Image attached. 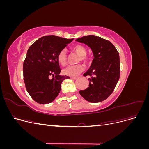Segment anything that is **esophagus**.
<instances>
[{
  "mask_svg": "<svg viewBox=\"0 0 149 149\" xmlns=\"http://www.w3.org/2000/svg\"><path fill=\"white\" fill-rule=\"evenodd\" d=\"M70 78H71V79H73V80H76V79L78 78V77H71Z\"/></svg>",
  "mask_w": 149,
  "mask_h": 149,
  "instance_id": "obj_1",
  "label": "esophagus"
}]
</instances>
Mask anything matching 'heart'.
Segmentation results:
<instances>
[{
    "instance_id": "b5f03b06",
    "label": "heart",
    "mask_w": 149,
    "mask_h": 149,
    "mask_svg": "<svg viewBox=\"0 0 149 149\" xmlns=\"http://www.w3.org/2000/svg\"><path fill=\"white\" fill-rule=\"evenodd\" d=\"M72 51L79 56V60H81L85 63L89 61V57L86 56L87 49L81 45H75L71 48ZM57 60L59 64L64 66L67 62V54L65 49L61 50L57 56ZM84 70V67L82 65H70L66 67L62 70V73L66 76H69L73 77L80 74Z\"/></svg>"
}]
</instances>
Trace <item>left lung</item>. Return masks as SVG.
I'll return each instance as SVG.
<instances>
[{
    "mask_svg": "<svg viewBox=\"0 0 149 149\" xmlns=\"http://www.w3.org/2000/svg\"><path fill=\"white\" fill-rule=\"evenodd\" d=\"M91 48L94 59L89 69L83 76H90L89 87L80 90L79 94L91 102H101L113 92L120 77L119 55L114 45L93 35L76 39Z\"/></svg>",
    "mask_w": 149,
    "mask_h": 149,
    "instance_id": "left-lung-1",
    "label": "left lung"
}]
</instances>
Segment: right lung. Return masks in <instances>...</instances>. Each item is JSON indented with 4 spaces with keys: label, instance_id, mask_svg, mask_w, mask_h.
I'll use <instances>...</instances> for the list:
<instances>
[{
    "label": "right lung",
    "instance_id": "add662e5",
    "mask_svg": "<svg viewBox=\"0 0 149 149\" xmlns=\"http://www.w3.org/2000/svg\"><path fill=\"white\" fill-rule=\"evenodd\" d=\"M73 39L55 35L45 36L29 47L24 62V80L26 91L33 100L47 104L58 96L63 81L70 77L61 76L57 56ZM50 76L54 78H49Z\"/></svg>",
    "mask_w": 149,
    "mask_h": 149
}]
</instances>
